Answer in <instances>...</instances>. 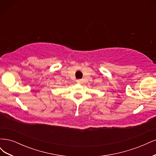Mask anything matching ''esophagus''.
I'll return each instance as SVG.
<instances>
[{
  "mask_svg": "<svg viewBox=\"0 0 156 156\" xmlns=\"http://www.w3.org/2000/svg\"><path fill=\"white\" fill-rule=\"evenodd\" d=\"M77 83H79V84H81V83H82V80H81V79H77Z\"/></svg>",
  "mask_w": 156,
  "mask_h": 156,
  "instance_id": "1",
  "label": "esophagus"
}]
</instances>
